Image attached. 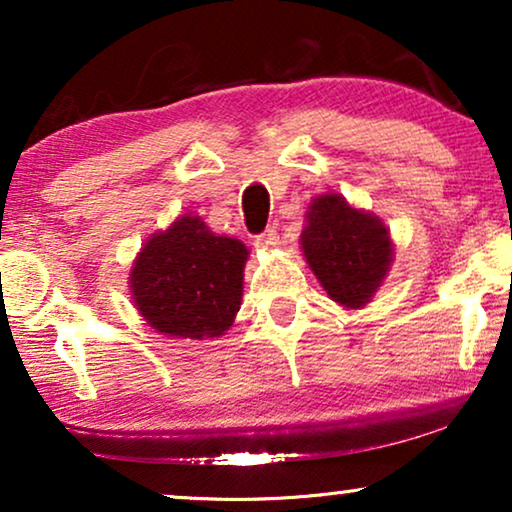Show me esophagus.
<instances>
[{
    "label": "esophagus",
    "instance_id": "esophagus-1",
    "mask_svg": "<svg viewBox=\"0 0 512 512\" xmlns=\"http://www.w3.org/2000/svg\"><path fill=\"white\" fill-rule=\"evenodd\" d=\"M256 244H258V247H263V249H275V247H279V244H282V240H279L277 228L270 226L268 230H263V233L256 237Z\"/></svg>",
    "mask_w": 512,
    "mask_h": 512
}]
</instances>
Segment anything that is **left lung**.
<instances>
[{"label":"left lung","mask_w":512,"mask_h":512,"mask_svg":"<svg viewBox=\"0 0 512 512\" xmlns=\"http://www.w3.org/2000/svg\"><path fill=\"white\" fill-rule=\"evenodd\" d=\"M305 219L300 247L328 296L347 310L368 305L394 261L382 219L352 207L340 193L317 195Z\"/></svg>","instance_id":"left-lung-1"}]
</instances>
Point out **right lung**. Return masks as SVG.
Masks as SVG:
<instances>
[{
	"label": "right lung",
	"mask_w": 512,
	"mask_h": 512,
	"mask_svg": "<svg viewBox=\"0 0 512 512\" xmlns=\"http://www.w3.org/2000/svg\"><path fill=\"white\" fill-rule=\"evenodd\" d=\"M240 240L214 235L200 216L184 214L144 242L130 270V293L146 324L172 338H219L242 303Z\"/></svg>",
	"instance_id": "right-lung-1"
}]
</instances>
